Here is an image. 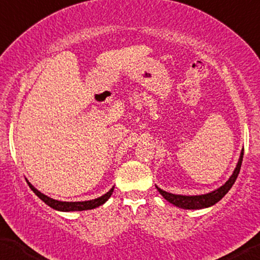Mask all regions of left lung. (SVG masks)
Wrapping results in <instances>:
<instances>
[{
	"label": "left lung",
	"mask_w": 260,
	"mask_h": 260,
	"mask_svg": "<svg viewBox=\"0 0 260 260\" xmlns=\"http://www.w3.org/2000/svg\"><path fill=\"white\" fill-rule=\"evenodd\" d=\"M243 155H244V149H242L241 156H239L238 164L236 166V168L232 173V175L230 176V179L228 180L225 183H224L222 187L216 189V190L204 193V195H196V196H183V195H175V193H170L165 190H162L158 187H156L157 191L164 196L165 200H167L169 203H172L175 205L177 208H182V209H203V208H208L211 207V205L216 204L218 201L223 199L224 196L226 195V192L230 190L232 185L237 180V176L239 172H241V167H242V161H243Z\"/></svg>",
	"instance_id": "8db88e82"
}]
</instances>
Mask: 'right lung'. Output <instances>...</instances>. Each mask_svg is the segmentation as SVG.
<instances>
[{
  "label": "right lung",
  "mask_w": 260,
  "mask_h": 260,
  "mask_svg": "<svg viewBox=\"0 0 260 260\" xmlns=\"http://www.w3.org/2000/svg\"><path fill=\"white\" fill-rule=\"evenodd\" d=\"M28 182L29 187L31 190H32L36 195L40 197V199L43 201L45 204H48L49 207H51L52 209H55V210L58 211H83V210H91V209H94L96 207H99V205H102L106 202V201L110 199L112 192L114 190V187L111 189L110 191L106 192L105 195L98 197V199H94V200H91V201H84V202H61V201H57V200H53V199H50L44 193H42L41 191H38L36 188L34 187L32 184L30 183L29 181Z\"/></svg>",
  "instance_id": "right-lung-1"
}]
</instances>
